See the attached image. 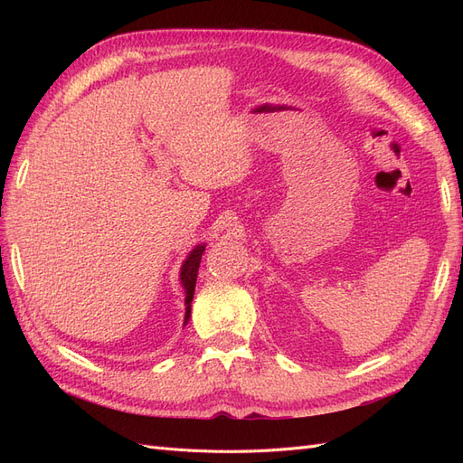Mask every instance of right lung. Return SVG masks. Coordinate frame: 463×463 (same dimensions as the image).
<instances>
[{
  "instance_id": "obj_1",
  "label": "right lung",
  "mask_w": 463,
  "mask_h": 463,
  "mask_svg": "<svg viewBox=\"0 0 463 463\" xmlns=\"http://www.w3.org/2000/svg\"><path fill=\"white\" fill-rule=\"evenodd\" d=\"M206 243H201L194 247L191 253L187 255V259L181 264V272H179V279L181 286L185 289V318H184V326L191 318V301L194 296V284H197V274H199V266H201V259L204 253Z\"/></svg>"
}]
</instances>
